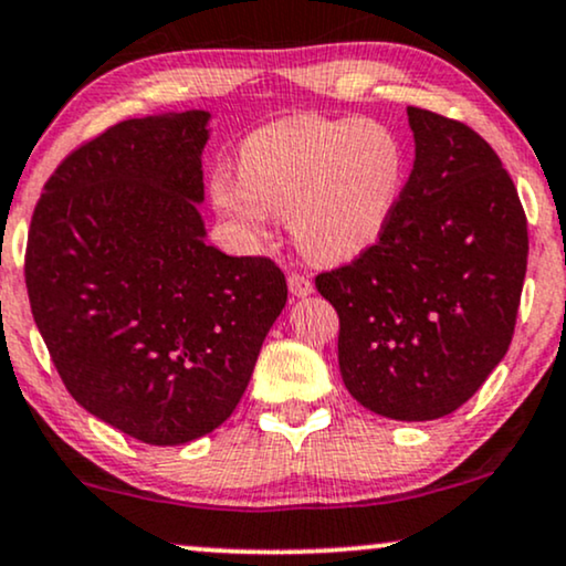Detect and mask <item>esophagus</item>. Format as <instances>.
<instances>
[{"label":"esophagus","instance_id":"34e87169","mask_svg":"<svg viewBox=\"0 0 566 566\" xmlns=\"http://www.w3.org/2000/svg\"><path fill=\"white\" fill-rule=\"evenodd\" d=\"M289 291L294 296H310L312 291H315V285H312L310 277L302 275V272H291V275H289Z\"/></svg>","mask_w":566,"mask_h":566}]
</instances>
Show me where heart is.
Returning <instances> with one entry per match:
<instances>
[{
    "label": "heart",
    "instance_id": "1",
    "mask_svg": "<svg viewBox=\"0 0 566 566\" xmlns=\"http://www.w3.org/2000/svg\"><path fill=\"white\" fill-rule=\"evenodd\" d=\"M239 180L209 184L218 212L260 239L268 212L289 218L298 249L344 262L373 247L399 205L407 155L375 120L294 115L243 138Z\"/></svg>",
    "mask_w": 566,
    "mask_h": 566
}]
</instances>
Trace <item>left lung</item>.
<instances>
[{
	"label": "left lung",
	"instance_id": "8db88e82",
	"mask_svg": "<svg viewBox=\"0 0 566 566\" xmlns=\"http://www.w3.org/2000/svg\"><path fill=\"white\" fill-rule=\"evenodd\" d=\"M415 167L373 247L317 272L338 312V367L375 415L424 422L472 399L512 344L527 218L483 136L409 107Z\"/></svg>",
	"mask_w": 566,
	"mask_h": 566
}]
</instances>
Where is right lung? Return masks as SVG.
<instances>
[{"mask_svg":"<svg viewBox=\"0 0 566 566\" xmlns=\"http://www.w3.org/2000/svg\"><path fill=\"white\" fill-rule=\"evenodd\" d=\"M207 113L109 125L41 188L25 243L31 312L62 382L151 446L233 415L289 298L270 256L205 241Z\"/></svg>","mask_w":566,"mask_h":566,"instance_id":"right-lung-1","label":"right lung"}]
</instances>
